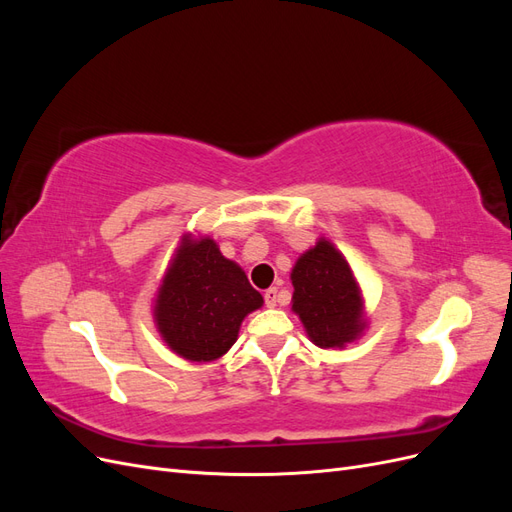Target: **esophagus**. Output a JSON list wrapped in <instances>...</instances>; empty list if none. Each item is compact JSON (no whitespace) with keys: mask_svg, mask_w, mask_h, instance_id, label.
I'll use <instances>...</instances> for the list:
<instances>
[{"mask_svg":"<svg viewBox=\"0 0 512 512\" xmlns=\"http://www.w3.org/2000/svg\"><path fill=\"white\" fill-rule=\"evenodd\" d=\"M265 303H267V307H275V303H277V290L275 288L265 290Z\"/></svg>","mask_w":512,"mask_h":512,"instance_id":"34e87169","label":"esophagus"}]
</instances>
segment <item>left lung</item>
<instances>
[{"label": "left lung", "instance_id": "1", "mask_svg": "<svg viewBox=\"0 0 512 512\" xmlns=\"http://www.w3.org/2000/svg\"><path fill=\"white\" fill-rule=\"evenodd\" d=\"M290 280L292 312L303 322L309 339L320 348H344L365 331L361 288L344 254L327 241L318 243L294 262Z\"/></svg>", "mask_w": 512, "mask_h": 512}]
</instances>
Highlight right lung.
Segmentation results:
<instances>
[{
  "label": "right lung",
  "mask_w": 512,
  "mask_h": 512,
  "mask_svg": "<svg viewBox=\"0 0 512 512\" xmlns=\"http://www.w3.org/2000/svg\"><path fill=\"white\" fill-rule=\"evenodd\" d=\"M262 303V294L237 262L222 256L218 243L183 235L158 288L153 318L170 350L185 361L209 363L230 350L243 318Z\"/></svg>",
  "instance_id": "right-lung-1"
}]
</instances>
